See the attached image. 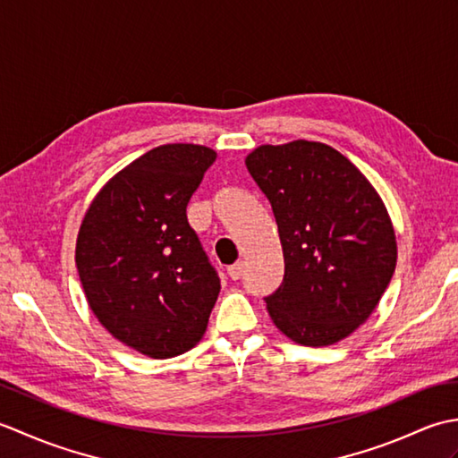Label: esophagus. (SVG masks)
I'll list each match as a JSON object with an SVG mask.
<instances>
[{
	"label": "esophagus",
	"instance_id": "esophagus-1",
	"mask_svg": "<svg viewBox=\"0 0 458 458\" xmlns=\"http://www.w3.org/2000/svg\"><path fill=\"white\" fill-rule=\"evenodd\" d=\"M244 269H246V264H244V261H236L234 266H230V267H228V276L236 281V279H240L242 276H244Z\"/></svg>",
	"mask_w": 458,
	"mask_h": 458
}]
</instances>
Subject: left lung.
<instances>
[{"label": "left lung", "instance_id": "left-lung-1", "mask_svg": "<svg viewBox=\"0 0 458 458\" xmlns=\"http://www.w3.org/2000/svg\"><path fill=\"white\" fill-rule=\"evenodd\" d=\"M246 167L276 214L285 276L267 313L287 338L330 346L374 313L397 261L395 232L377 191L320 141L259 145Z\"/></svg>", "mask_w": 458, "mask_h": 458}]
</instances>
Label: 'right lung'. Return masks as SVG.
I'll use <instances>...</instances> for the list:
<instances>
[{"label":"right lung","mask_w":458,"mask_h":458,"mask_svg":"<svg viewBox=\"0 0 458 458\" xmlns=\"http://www.w3.org/2000/svg\"><path fill=\"white\" fill-rule=\"evenodd\" d=\"M214 161L204 145H159L115 173L81 224L74 259L89 307L114 338L149 358L197 346L220 293L187 220Z\"/></svg>","instance_id":"obj_1"}]
</instances>
